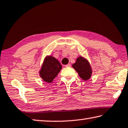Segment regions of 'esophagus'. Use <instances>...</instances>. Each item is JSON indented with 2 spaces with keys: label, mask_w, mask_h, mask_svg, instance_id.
<instances>
[{
  "label": "esophagus",
  "mask_w": 128,
  "mask_h": 128,
  "mask_svg": "<svg viewBox=\"0 0 128 128\" xmlns=\"http://www.w3.org/2000/svg\"><path fill=\"white\" fill-rule=\"evenodd\" d=\"M66 66V67H70L71 65H70V64H68L67 65H66V66Z\"/></svg>",
  "instance_id": "34e87169"
}]
</instances>
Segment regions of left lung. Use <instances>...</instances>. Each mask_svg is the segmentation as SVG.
<instances>
[{
    "label": "left lung",
    "mask_w": 128,
    "mask_h": 128,
    "mask_svg": "<svg viewBox=\"0 0 128 128\" xmlns=\"http://www.w3.org/2000/svg\"><path fill=\"white\" fill-rule=\"evenodd\" d=\"M72 66L82 80H87L90 78L92 74V69L90 63L84 58L81 56L77 58L76 62L72 65Z\"/></svg>",
    "instance_id": "obj_1"
}]
</instances>
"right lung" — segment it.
I'll list each match as a JSON object with an SVG mask.
<instances>
[{
	"label": "right lung",
	"mask_w": 128,
	"mask_h": 128,
	"mask_svg": "<svg viewBox=\"0 0 128 128\" xmlns=\"http://www.w3.org/2000/svg\"><path fill=\"white\" fill-rule=\"evenodd\" d=\"M62 65L54 57H46L40 72L41 77L45 82L51 83L62 69Z\"/></svg>",
	"instance_id": "obj_1"
}]
</instances>
